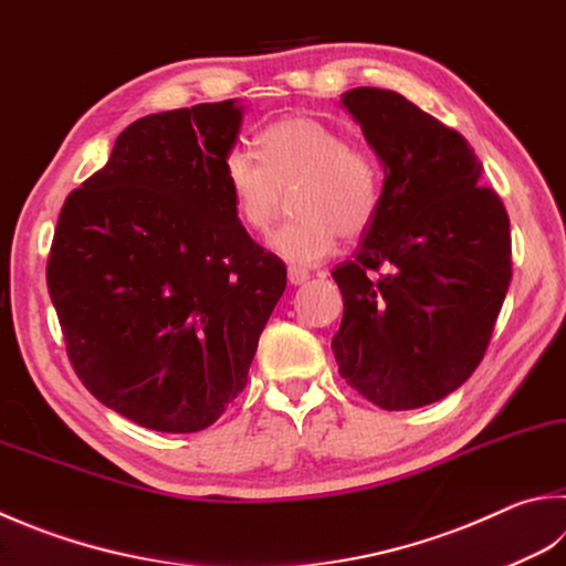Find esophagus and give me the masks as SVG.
Here are the masks:
<instances>
[{"mask_svg":"<svg viewBox=\"0 0 566 566\" xmlns=\"http://www.w3.org/2000/svg\"><path fill=\"white\" fill-rule=\"evenodd\" d=\"M307 279H311V273L305 269H297V265H291V269H287V283L291 285H303Z\"/></svg>","mask_w":566,"mask_h":566,"instance_id":"obj_1","label":"esophagus"}]
</instances>
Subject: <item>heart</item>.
<instances>
[{
	"label": "heart",
	"instance_id": "1",
	"mask_svg": "<svg viewBox=\"0 0 566 566\" xmlns=\"http://www.w3.org/2000/svg\"><path fill=\"white\" fill-rule=\"evenodd\" d=\"M259 157L231 150L223 182L239 219L251 231H269L293 189L291 219L273 233L271 247L293 263H319L337 249L339 233L355 239L375 221L381 201V169L365 147L323 120L291 115L265 125L255 137Z\"/></svg>",
	"mask_w": 566,
	"mask_h": 566
}]
</instances>
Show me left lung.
<instances>
[{"label": "left lung", "instance_id": "obj_1", "mask_svg": "<svg viewBox=\"0 0 566 566\" xmlns=\"http://www.w3.org/2000/svg\"><path fill=\"white\" fill-rule=\"evenodd\" d=\"M343 105L384 165L379 211L333 279L339 375L387 411L449 397L488 349L513 279L510 219L461 133L394 91Z\"/></svg>", "mask_w": 566, "mask_h": 566}]
</instances>
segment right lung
Segmentation results:
<instances>
[{"label": "right lung", "instance_id": "right-lung-1", "mask_svg": "<svg viewBox=\"0 0 566 566\" xmlns=\"http://www.w3.org/2000/svg\"><path fill=\"white\" fill-rule=\"evenodd\" d=\"M237 101L145 115L63 205L46 265L73 369L163 433L214 423L247 387L285 263L239 221L223 157Z\"/></svg>", "mask_w": 566, "mask_h": 566}]
</instances>
